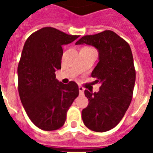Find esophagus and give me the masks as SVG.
<instances>
[{"label": "esophagus", "instance_id": "34e87169", "mask_svg": "<svg viewBox=\"0 0 153 153\" xmlns=\"http://www.w3.org/2000/svg\"><path fill=\"white\" fill-rule=\"evenodd\" d=\"M79 93L81 94H84V91H85V89L82 87V86H79Z\"/></svg>", "mask_w": 153, "mask_h": 153}]
</instances>
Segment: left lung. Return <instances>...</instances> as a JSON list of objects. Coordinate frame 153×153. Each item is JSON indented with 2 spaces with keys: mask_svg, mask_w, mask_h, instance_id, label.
<instances>
[{
  "mask_svg": "<svg viewBox=\"0 0 153 153\" xmlns=\"http://www.w3.org/2000/svg\"><path fill=\"white\" fill-rule=\"evenodd\" d=\"M98 49L99 62L91 73L101 82L98 92L85 91L89 100L82 111L84 125L91 130L106 132L121 121L132 101L136 71L130 46L110 30L84 36L75 44Z\"/></svg>",
  "mask_w": 153,
  "mask_h": 153,
  "instance_id": "8db88e82",
  "label": "left lung"
}]
</instances>
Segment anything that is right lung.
Wrapping results in <instances>:
<instances>
[{"mask_svg":"<svg viewBox=\"0 0 153 153\" xmlns=\"http://www.w3.org/2000/svg\"><path fill=\"white\" fill-rule=\"evenodd\" d=\"M79 36L45 27L32 33L24 45L17 68L18 91L27 116L40 129L61 128L79 96L76 82L62 83L55 74L61 69L62 46Z\"/></svg>","mask_w":153,"mask_h":153,"instance_id":"obj_1","label":"right lung"}]
</instances>
